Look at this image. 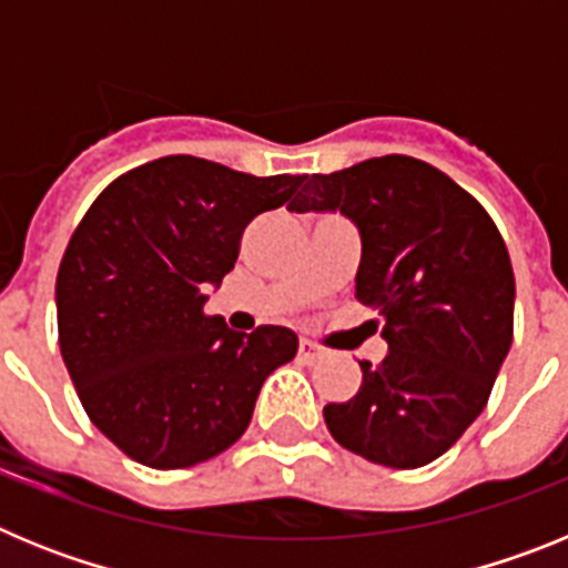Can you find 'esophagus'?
Wrapping results in <instances>:
<instances>
[{"label": "esophagus", "mask_w": 568, "mask_h": 568, "mask_svg": "<svg viewBox=\"0 0 568 568\" xmlns=\"http://www.w3.org/2000/svg\"><path fill=\"white\" fill-rule=\"evenodd\" d=\"M321 346H315L313 341H307V338H301V344H298V361H304V364H315V361L321 358Z\"/></svg>", "instance_id": "1"}]
</instances>
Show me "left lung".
Returning a JSON list of instances; mask_svg holds the SVG:
<instances>
[{
  "label": "left lung",
  "instance_id": "left-lung-1",
  "mask_svg": "<svg viewBox=\"0 0 568 568\" xmlns=\"http://www.w3.org/2000/svg\"><path fill=\"white\" fill-rule=\"evenodd\" d=\"M293 213L341 210L361 230L355 295L378 310L389 344L361 361L358 395L324 406L344 449L393 469H418L484 413L511 346L509 250L475 195L413 155L313 173Z\"/></svg>",
  "mask_w": 568,
  "mask_h": 568
}]
</instances>
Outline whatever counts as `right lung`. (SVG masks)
<instances>
[{"label": "right lung", "mask_w": 568, "mask_h": 568, "mask_svg": "<svg viewBox=\"0 0 568 568\" xmlns=\"http://www.w3.org/2000/svg\"><path fill=\"white\" fill-rule=\"evenodd\" d=\"M304 175H250L195 155L122 173L90 204L57 275L64 366L93 424L150 469H187L244 435L261 384L298 353L287 327L235 333L204 313L255 215Z\"/></svg>", "instance_id": "obj_1"}]
</instances>
